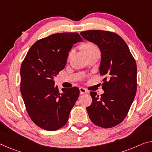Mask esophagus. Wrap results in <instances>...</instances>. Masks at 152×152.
<instances>
[{
	"label": "esophagus",
	"mask_w": 152,
	"mask_h": 152,
	"mask_svg": "<svg viewBox=\"0 0 152 152\" xmlns=\"http://www.w3.org/2000/svg\"><path fill=\"white\" fill-rule=\"evenodd\" d=\"M79 91H80V94H85L88 92L87 90L83 88H79Z\"/></svg>",
	"instance_id": "esophagus-1"
}]
</instances>
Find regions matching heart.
Masks as SVG:
<instances>
[{"label":"heart","mask_w":152,"mask_h":152,"mask_svg":"<svg viewBox=\"0 0 152 152\" xmlns=\"http://www.w3.org/2000/svg\"><path fill=\"white\" fill-rule=\"evenodd\" d=\"M96 48L94 45H92V44H87V45H86L85 47H84V50H85L86 52H89V51L93 50V49H95ZM72 53H73V50L71 51V52L69 53V56H71L72 55Z\"/></svg>","instance_id":"obj_1"}]
</instances>
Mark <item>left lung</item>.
Masks as SVG:
<instances>
[{
	"label": "left lung",
	"mask_w": 152,
	"mask_h": 152,
	"mask_svg": "<svg viewBox=\"0 0 152 152\" xmlns=\"http://www.w3.org/2000/svg\"><path fill=\"white\" fill-rule=\"evenodd\" d=\"M80 34L99 48L100 74L106 76L102 86L104 94L99 96L90 92L92 102L86 107L88 115L98 126L113 127L124 120L136 95V62L126 42L114 32L90 30Z\"/></svg>",
	"instance_id": "obj_1"
}]
</instances>
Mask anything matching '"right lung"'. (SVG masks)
Wrapping results in <instances>:
<instances>
[{"instance_id": "right-lung-1", "label": "right lung", "mask_w": 152, "mask_h": 152, "mask_svg": "<svg viewBox=\"0 0 152 152\" xmlns=\"http://www.w3.org/2000/svg\"><path fill=\"white\" fill-rule=\"evenodd\" d=\"M82 41L77 32L53 34L34 43L22 62L21 94L30 119L44 130L64 126L78 99L77 87L60 93L53 77L64 69L73 44Z\"/></svg>"}]
</instances>
